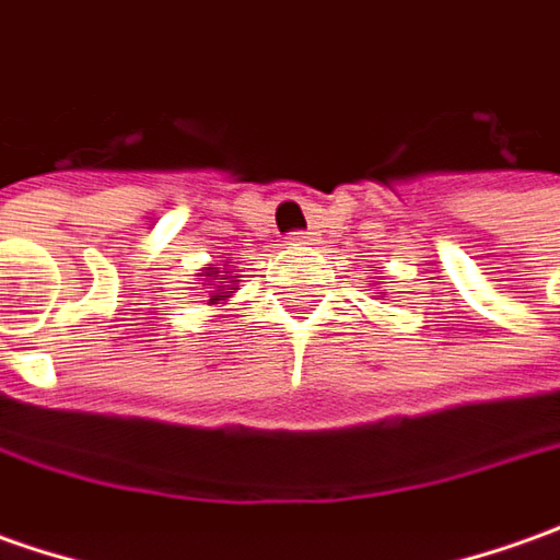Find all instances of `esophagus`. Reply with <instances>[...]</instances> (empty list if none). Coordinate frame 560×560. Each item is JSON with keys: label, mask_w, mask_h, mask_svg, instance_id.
<instances>
[{"label": "esophagus", "mask_w": 560, "mask_h": 560, "mask_svg": "<svg viewBox=\"0 0 560 560\" xmlns=\"http://www.w3.org/2000/svg\"><path fill=\"white\" fill-rule=\"evenodd\" d=\"M316 242V238H313V232H291V235H288V244H294V247H298V244H313Z\"/></svg>", "instance_id": "obj_1"}]
</instances>
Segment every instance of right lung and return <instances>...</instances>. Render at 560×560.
I'll use <instances>...</instances> for the list:
<instances>
[{
	"instance_id": "1",
	"label": "right lung",
	"mask_w": 560,
	"mask_h": 560,
	"mask_svg": "<svg viewBox=\"0 0 560 560\" xmlns=\"http://www.w3.org/2000/svg\"><path fill=\"white\" fill-rule=\"evenodd\" d=\"M210 276H217V272H210ZM232 291H235V288H220V291H217V294L210 298V303H217V300H225L229 294H232Z\"/></svg>"
}]
</instances>
